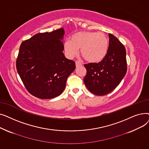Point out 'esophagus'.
Segmentation results:
<instances>
[{"mask_svg":"<svg viewBox=\"0 0 149 149\" xmlns=\"http://www.w3.org/2000/svg\"><path fill=\"white\" fill-rule=\"evenodd\" d=\"M75 65H76V67L78 68V67L81 66L82 65V64H81V63L80 62V61H76L75 62Z\"/></svg>","mask_w":149,"mask_h":149,"instance_id":"obj_1","label":"esophagus"}]
</instances>
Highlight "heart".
Returning a JSON list of instances; mask_svg holds the SVG:
<instances>
[{"label": "heart", "mask_w": 149, "mask_h": 149, "mask_svg": "<svg viewBox=\"0 0 149 149\" xmlns=\"http://www.w3.org/2000/svg\"><path fill=\"white\" fill-rule=\"evenodd\" d=\"M109 40L103 33L80 31L66 40L63 48L65 54L69 58L75 57L79 49L81 56L91 63H97L104 60L108 52Z\"/></svg>", "instance_id": "1"}]
</instances>
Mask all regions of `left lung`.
Wrapping results in <instances>:
<instances>
[{
    "instance_id": "1",
    "label": "left lung",
    "mask_w": 149,
    "mask_h": 149,
    "mask_svg": "<svg viewBox=\"0 0 149 149\" xmlns=\"http://www.w3.org/2000/svg\"><path fill=\"white\" fill-rule=\"evenodd\" d=\"M109 47L106 57L98 63L84 65L87 74L84 83L97 95H104L114 90L127 72L126 51L115 36L109 34Z\"/></svg>"
}]
</instances>
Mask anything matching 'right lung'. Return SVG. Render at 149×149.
<instances>
[{
  "instance_id": "obj_1",
  "label": "right lung",
  "mask_w": 149,
  "mask_h": 149,
  "mask_svg": "<svg viewBox=\"0 0 149 149\" xmlns=\"http://www.w3.org/2000/svg\"><path fill=\"white\" fill-rule=\"evenodd\" d=\"M64 29L38 33L23 42L16 61L17 72L31 95L51 99L61 95L75 63L63 52Z\"/></svg>"
}]
</instances>
